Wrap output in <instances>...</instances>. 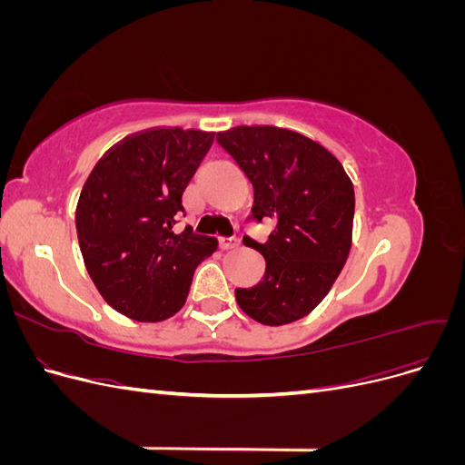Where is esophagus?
Instances as JSON below:
<instances>
[{"label": "esophagus", "instance_id": "obj_1", "mask_svg": "<svg viewBox=\"0 0 465 465\" xmlns=\"http://www.w3.org/2000/svg\"><path fill=\"white\" fill-rule=\"evenodd\" d=\"M241 246V241L238 238L231 236V238H219V248L224 252V250H234Z\"/></svg>", "mask_w": 465, "mask_h": 465}]
</instances>
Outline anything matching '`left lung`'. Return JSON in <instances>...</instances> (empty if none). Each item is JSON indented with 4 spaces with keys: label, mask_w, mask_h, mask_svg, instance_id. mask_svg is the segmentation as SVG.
Returning <instances> with one entry per match:
<instances>
[{
    "label": "left lung",
    "mask_w": 465,
    "mask_h": 465,
    "mask_svg": "<svg viewBox=\"0 0 465 465\" xmlns=\"http://www.w3.org/2000/svg\"><path fill=\"white\" fill-rule=\"evenodd\" d=\"M254 188L250 221L273 219L265 242L244 244L265 260L263 279L236 289L242 311L265 326L304 318L326 297L351 248L355 192L341 163L297 132L273 125L217 134Z\"/></svg>",
    "instance_id": "8db88e82"
}]
</instances>
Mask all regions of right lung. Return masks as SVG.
Masks as SVG:
<instances>
[{"instance_id": "obj_1", "label": "right lung", "mask_w": 465, "mask_h": 465, "mask_svg": "<svg viewBox=\"0 0 465 465\" xmlns=\"http://www.w3.org/2000/svg\"><path fill=\"white\" fill-rule=\"evenodd\" d=\"M215 134L153 130L98 163L79 195L83 262L103 299L137 322H161L186 302L195 267L217 250L211 236L174 232L182 193Z\"/></svg>"}]
</instances>
